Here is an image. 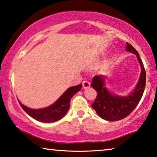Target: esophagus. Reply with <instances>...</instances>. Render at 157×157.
Wrapping results in <instances>:
<instances>
[{
    "label": "esophagus",
    "instance_id": "obj_1",
    "mask_svg": "<svg viewBox=\"0 0 157 157\" xmlns=\"http://www.w3.org/2000/svg\"><path fill=\"white\" fill-rule=\"evenodd\" d=\"M82 85H83V88H84V89H86V88H88L90 87V84L89 82H88V81H83Z\"/></svg>",
    "mask_w": 157,
    "mask_h": 157
}]
</instances>
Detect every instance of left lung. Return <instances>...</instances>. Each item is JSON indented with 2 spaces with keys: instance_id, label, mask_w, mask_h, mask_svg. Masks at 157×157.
Returning a JSON list of instances; mask_svg holds the SVG:
<instances>
[{
  "instance_id": "8db88e82",
  "label": "left lung",
  "mask_w": 157,
  "mask_h": 157,
  "mask_svg": "<svg viewBox=\"0 0 157 157\" xmlns=\"http://www.w3.org/2000/svg\"><path fill=\"white\" fill-rule=\"evenodd\" d=\"M126 51L137 56L141 67L139 81L130 94L124 96L113 94L105 87V76L103 75L95 76L90 84L98 93L92 108L100 117L108 121H117L128 116L140 101L146 85V72L137 51L128 42Z\"/></svg>"
}]
</instances>
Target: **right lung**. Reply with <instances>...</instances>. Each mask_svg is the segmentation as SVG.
I'll use <instances>...</instances> for the list:
<instances>
[{
    "instance_id": "right-lung-1",
    "label": "right lung",
    "mask_w": 157,
    "mask_h": 157,
    "mask_svg": "<svg viewBox=\"0 0 157 157\" xmlns=\"http://www.w3.org/2000/svg\"><path fill=\"white\" fill-rule=\"evenodd\" d=\"M81 88L82 84L69 88L52 105L44 108L32 109L22 105L19 100L18 102L22 108L29 116L37 121L42 122H56L65 116L69 109L71 98L78 92Z\"/></svg>"
}]
</instances>
